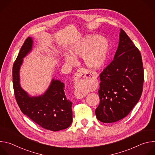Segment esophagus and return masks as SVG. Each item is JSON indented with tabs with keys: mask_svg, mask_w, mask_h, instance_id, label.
Returning <instances> with one entry per match:
<instances>
[{
	"mask_svg": "<svg viewBox=\"0 0 155 155\" xmlns=\"http://www.w3.org/2000/svg\"><path fill=\"white\" fill-rule=\"evenodd\" d=\"M87 71L85 68H80L77 70L74 76V81L76 90L79 89L81 84L86 83V81L89 80L87 78L88 77H87ZM75 95L77 99H82L86 96L85 94L80 93L78 92H76Z\"/></svg>",
	"mask_w": 155,
	"mask_h": 155,
	"instance_id": "1",
	"label": "esophagus"
}]
</instances>
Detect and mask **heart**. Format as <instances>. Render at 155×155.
<instances>
[{
    "instance_id": "obj_1",
    "label": "heart",
    "mask_w": 155,
    "mask_h": 155,
    "mask_svg": "<svg viewBox=\"0 0 155 155\" xmlns=\"http://www.w3.org/2000/svg\"><path fill=\"white\" fill-rule=\"evenodd\" d=\"M108 43L96 35H87L71 47V53L64 55V61L70 65L75 64V58L83 57L88 68L98 69L104 64L108 51Z\"/></svg>"
}]
</instances>
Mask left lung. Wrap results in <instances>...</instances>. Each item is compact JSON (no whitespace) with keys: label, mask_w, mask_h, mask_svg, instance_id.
<instances>
[{"label":"left lung","mask_w":155,"mask_h":155,"mask_svg":"<svg viewBox=\"0 0 155 155\" xmlns=\"http://www.w3.org/2000/svg\"><path fill=\"white\" fill-rule=\"evenodd\" d=\"M99 77L100 103L95 111L96 117L105 123L119 121L139 102L144 81L140 51L121 29L114 59Z\"/></svg>","instance_id":"1"}]
</instances>
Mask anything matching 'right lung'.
I'll list each match as a JSON object with an SVG mask.
<instances>
[{
  "mask_svg": "<svg viewBox=\"0 0 155 155\" xmlns=\"http://www.w3.org/2000/svg\"><path fill=\"white\" fill-rule=\"evenodd\" d=\"M33 41L28 37L13 66V84L16 101L21 112L41 127L52 131L68 128L72 122V103L64 93V83L53 79L43 95L31 97L19 84V69L23 58L32 50Z\"/></svg>",
  "mask_w": 155,
  "mask_h": 155,
  "instance_id": "right-lung-1",
  "label": "right lung"
}]
</instances>
